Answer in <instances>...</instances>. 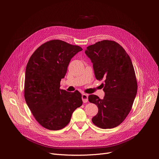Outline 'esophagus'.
Here are the masks:
<instances>
[{"label":"esophagus","instance_id":"34e87169","mask_svg":"<svg viewBox=\"0 0 159 159\" xmlns=\"http://www.w3.org/2000/svg\"><path fill=\"white\" fill-rule=\"evenodd\" d=\"M82 99L83 102L85 103V102H88V94H82Z\"/></svg>","mask_w":159,"mask_h":159}]
</instances>
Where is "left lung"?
<instances>
[{
    "label": "left lung",
    "mask_w": 159,
    "mask_h": 159,
    "mask_svg": "<svg viewBox=\"0 0 159 159\" xmlns=\"http://www.w3.org/2000/svg\"><path fill=\"white\" fill-rule=\"evenodd\" d=\"M85 53L93 64L96 79L102 84L105 96H89L90 102L98 106L93 123L102 129L120 125L128 115L137 93V82L130 57L114 41L103 40L90 45Z\"/></svg>",
    "instance_id": "1"
}]
</instances>
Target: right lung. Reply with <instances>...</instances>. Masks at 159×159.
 Wrapping results in <instances>:
<instances>
[{
	"mask_svg": "<svg viewBox=\"0 0 159 159\" xmlns=\"http://www.w3.org/2000/svg\"><path fill=\"white\" fill-rule=\"evenodd\" d=\"M82 48L63 41L45 43L30 57L26 68L25 98L36 120L44 128L58 130L69 123L82 104V95L60 89L72 57Z\"/></svg>",
	"mask_w": 159,
	"mask_h": 159,
	"instance_id": "obj_1",
	"label": "right lung"
}]
</instances>
